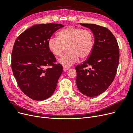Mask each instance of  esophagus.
Returning a JSON list of instances; mask_svg holds the SVG:
<instances>
[{"mask_svg":"<svg viewBox=\"0 0 133 133\" xmlns=\"http://www.w3.org/2000/svg\"><path fill=\"white\" fill-rule=\"evenodd\" d=\"M63 70H64V71H66V70H68V69H70V68H69V67H68V66H63Z\"/></svg>","mask_w":133,"mask_h":133,"instance_id":"obj_1","label":"esophagus"}]
</instances>
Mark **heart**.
I'll return each mask as SVG.
<instances>
[{"instance_id":"1","label":"heart","mask_w":133,"mask_h":133,"mask_svg":"<svg viewBox=\"0 0 133 133\" xmlns=\"http://www.w3.org/2000/svg\"><path fill=\"white\" fill-rule=\"evenodd\" d=\"M48 46L56 57L61 56L68 46L69 51L59 62L68 67L77 62L79 58L85 59L89 57L94 47V37L89 30L69 27L60 31L58 37H50Z\"/></svg>"}]
</instances>
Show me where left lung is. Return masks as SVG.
Instances as JSON below:
<instances>
[{"label": "left lung", "mask_w": 133, "mask_h": 133, "mask_svg": "<svg viewBox=\"0 0 133 133\" xmlns=\"http://www.w3.org/2000/svg\"><path fill=\"white\" fill-rule=\"evenodd\" d=\"M80 25L89 28L94 44L89 58L76 66V85L80 92L94 97L105 91L113 82L119 61L117 41L107 28L94 24ZM89 66V69H86Z\"/></svg>", "instance_id": "1"}]
</instances>
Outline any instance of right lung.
I'll list each match as a JSON object with an SVG mask.
<instances>
[{"mask_svg":"<svg viewBox=\"0 0 133 133\" xmlns=\"http://www.w3.org/2000/svg\"><path fill=\"white\" fill-rule=\"evenodd\" d=\"M64 26L59 24H36L23 32L14 43L12 71L20 89L32 99H46L55 90L63 67L55 64L56 59L50 51L48 41Z\"/></svg>","mask_w":133,"mask_h":133,"instance_id":"add662e5","label":"right lung"}]
</instances>
